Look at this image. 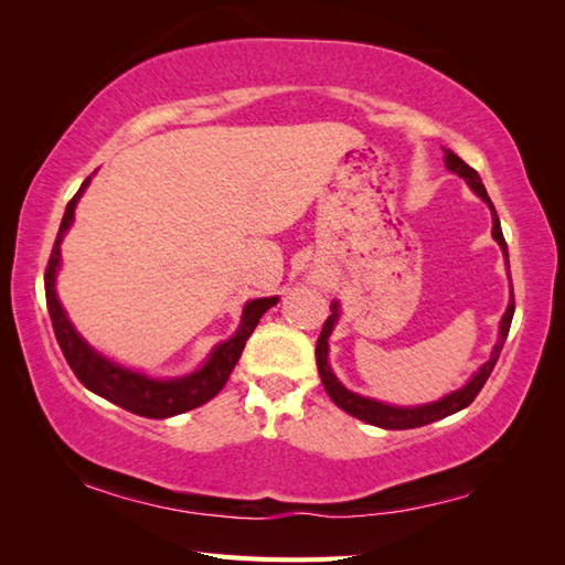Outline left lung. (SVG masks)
<instances>
[{
  "label": "left lung",
  "mask_w": 565,
  "mask_h": 565,
  "mask_svg": "<svg viewBox=\"0 0 565 565\" xmlns=\"http://www.w3.org/2000/svg\"><path fill=\"white\" fill-rule=\"evenodd\" d=\"M444 162H447V170L449 172H456L459 177L466 179V184L471 186L478 196H481L490 211H493V237L498 239V245L502 247V252H505L508 257V243H505V235H502V227H500V221H498V213H495V206L493 201H490L488 191L481 182V177H478V172L473 170V167H468L459 154H454L451 150H444ZM510 267V262H508ZM332 316L326 320V326H322V332L318 338V344H316V362H318V374L322 379V386H326L328 395L332 398V403L342 407L344 413L354 415L356 419H364V423L369 425H376V427H383V429H413V427H423V425H429V423H437V419L447 417V415H454L463 411L466 405H471L476 401V395L481 393V388L486 386L488 376L493 374V369L498 364V356L502 352V344H505L508 340V332H510V326H512V316H514V296L512 301L505 310V316H502V322H500V338H498V344L493 354H490L488 362L478 369V374L466 383L463 388L449 393L447 398H441L437 403H429V405H419V407H393V405H386V403H379V401H371V398H362V395H356L352 391H347L342 383L334 379L332 369L328 364V338L332 332V326L334 320H338V303H334L332 308Z\"/></svg>",
  "instance_id": "8db88e82"
}]
</instances>
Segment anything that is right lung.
<instances>
[{
    "label": "right lung",
    "instance_id": "right-lung-1",
    "mask_svg": "<svg viewBox=\"0 0 565 565\" xmlns=\"http://www.w3.org/2000/svg\"><path fill=\"white\" fill-rule=\"evenodd\" d=\"M87 184L89 179H84V184L79 186L77 194L70 199L63 223H60L51 259H47V267H45V303H47V313H51V320H53V330H55L60 350H63L67 364L72 371H75L79 383H84L89 391L102 395V398L121 405L128 413L162 419V417L194 411V407L209 403L213 395L221 393L227 379H231V371L235 369L239 354L245 350V342L249 340V334L255 332L259 318L267 313L279 298H257V301H249L245 306L239 330L231 340L215 347L206 366L199 369L196 374L191 376L154 381L142 374H136V371L130 369L111 364L109 359H104L102 354L94 352L92 347L79 338L77 330L70 326L65 310L60 306L57 294H55V271L60 267V243H63V235L72 225V218H75L77 199L82 196V191L87 189Z\"/></svg>",
    "mask_w": 565,
    "mask_h": 565
}]
</instances>
